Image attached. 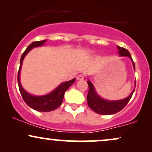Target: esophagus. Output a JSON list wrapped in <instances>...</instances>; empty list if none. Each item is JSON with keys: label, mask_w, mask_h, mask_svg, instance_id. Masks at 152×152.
<instances>
[{"label": "esophagus", "mask_w": 152, "mask_h": 152, "mask_svg": "<svg viewBox=\"0 0 152 152\" xmlns=\"http://www.w3.org/2000/svg\"><path fill=\"white\" fill-rule=\"evenodd\" d=\"M84 78V76L83 74H79L76 76V79L77 80H83Z\"/></svg>", "instance_id": "esophagus-1"}]
</instances>
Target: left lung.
I'll return each instance as SVG.
<instances>
[{"mask_svg": "<svg viewBox=\"0 0 152 152\" xmlns=\"http://www.w3.org/2000/svg\"><path fill=\"white\" fill-rule=\"evenodd\" d=\"M117 48L118 50V54L120 56H129L132 60V64H133L134 69H135V64L133 61L131 54L128 50L124 48H122L117 46ZM88 85V93L87 95V102H88V105L89 107L95 111L96 113L102 115H111L114 114L118 112L121 110H122L129 100L132 98V95L134 91V89L133 91L131 93V94L128 97L124 99H121V100L118 101H108L103 99L101 98L98 95V94L96 92L95 88H94V85L92 84L91 82L90 81H87ZM135 86H136V82H135Z\"/></svg>", "mask_w": 152, "mask_h": 152, "instance_id": "1", "label": "left lung"}]
</instances>
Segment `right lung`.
Listing matches in <instances>:
<instances>
[{"mask_svg": "<svg viewBox=\"0 0 152 152\" xmlns=\"http://www.w3.org/2000/svg\"><path fill=\"white\" fill-rule=\"evenodd\" d=\"M46 42V40H43V41H34V42L31 43L27 47L25 51L22 54L21 58H20V67H19V70L18 72V87L23 99L24 102H26V104L29 107L32 108L33 109L36 110V111H43V112H48V111H53V110L56 109L57 108L59 107L63 102V99H64L65 92L74 83L75 80H76L75 78H73L71 81L62 83L55 90L53 91L51 93L44 96H40L31 95V94H28L23 89V88L21 86V83L20 82V72L23 58H25L26 54L28 53L33 48L43 46Z\"/></svg>", "mask_w": 152, "mask_h": 152, "instance_id": "add662e5", "label": "right lung"}]
</instances>
